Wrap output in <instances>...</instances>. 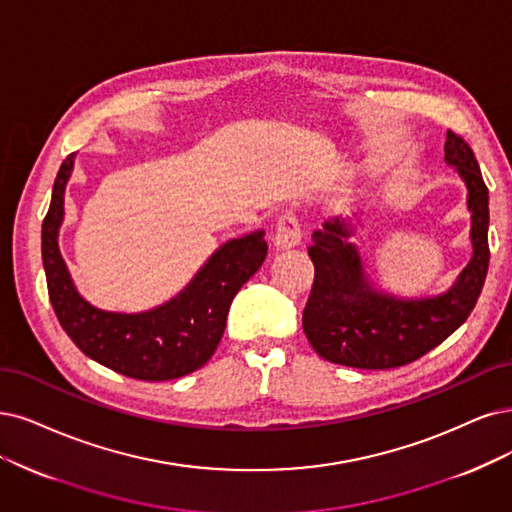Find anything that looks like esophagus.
<instances>
[{
    "mask_svg": "<svg viewBox=\"0 0 512 512\" xmlns=\"http://www.w3.org/2000/svg\"><path fill=\"white\" fill-rule=\"evenodd\" d=\"M301 240V225L295 215V211L287 208L282 211V215L276 221V230H274V244L278 249H291V246H297Z\"/></svg>",
    "mask_w": 512,
    "mask_h": 512,
    "instance_id": "obj_1",
    "label": "esophagus"
}]
</instances>
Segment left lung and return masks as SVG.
I'll return each instance as SVG.
<instances>
[{
  "label": "left lung",
  "mask_w": 512,
  "mask_h": 512,
  "mask_svg": "<svg viewBox=\"0 0 512 512\" xmlns=\"http://www.w3.org/2000/svg\"><path fill=\"white\" fill-rule=\"evenodd\" d=\"M445 162L464 179L472 213V259L447 293L409 301L377 293L369 287L342 221H327L312 234L308 255L314 282L304 308V331L325 361L356 369L409 365L445 342L475 308L489 266V194L470 145L453 130H447Z\"/></svg>",
  "instance_id": "left-lung-1"
}]
</instances>
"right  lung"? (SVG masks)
Returning <instances> with one entry per match:
<instances>
[{
	"mask_svg": "<svg viewBox=\"0 0 512 512\" xmlns=\"http://www.w3.org/2000/svg\"><path fill=\"white\" fill-rule=\"evenodd\" d=\"M71 168L73 154L63 160L54 179L50 208L42 223L48 295L61 327L92 361L132 380H177L200 369L221 342L234 295L268 255L263 232L223 244L187 289L168 304L143 314L103 312L75 291L56 242Z\"/></svg>",
	"mask_w": 512,
	"mask_h": 512,
	"instance_id": "right-lung-1",
	"label": "right lung"
}]
</instances>
